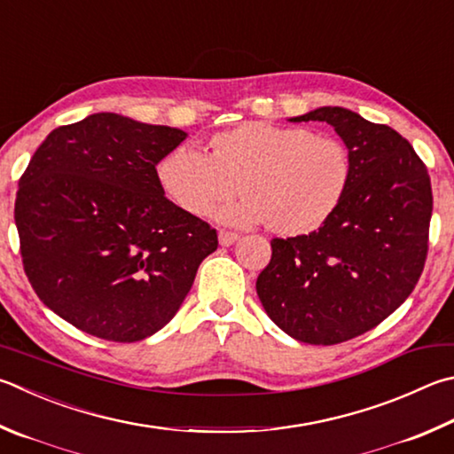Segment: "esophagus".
I'll return each instance as SVG.
<instances>
[{
	"mask_svg": "<svg viewBox=\"0 0 454 454\" xmlns=\"http://www.w3.org/2000/svg\"><path fill=\"white\" fill-rule=\"evenodd\" d=\"M236 240H238L236 232H228V230H220V232H218L220 246H232Z\"/></svg>",
	"mask_w": 454,
	"mask_h": 454,
	"instance_id": "1",
	"label": "esophagus"
}]
</instances>
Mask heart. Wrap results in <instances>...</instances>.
I'll use <instances>...</instances> for the list:
<instances>
[{
    "label": "heart",
    "mask_w": 454,
    "mask_h": 454,
    "mask_svg": "<svg viewBox=\"0 0 454 454\" xmlns=\"http://www.w3.org/2000/svg\"><path fill=\"white\" fill-rule=\"evenodd\" d=\"M210 148L206 154L176 146L156 168L162 191L191 216L210 214L238 183L244 196L218 212L220 222H266L276 234H309L333 216L349 184L345 145L303 127L248 121L212 137Z\"/></svg>",
    "instance_id": "heart-1"
}]
</instances>
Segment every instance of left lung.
I'll use <instances>...</instances> for the list:
<instances>
[{
    "instance_id": "1",
    "label": "left lung",
    "mask_w": 454,
    "mask_h": 454,
    "mask_svg": "<svg viewBox=\"0 0 454 454\" xmlns=\"http://www.w3.org/2000/svg\"><path fill=\"white\" fill-rule=\"evenodd\" d=\"M290 121L332 125L349 151L351 176L324 226L271 240L255 292L294 340L333 345L373 329L413 292L428 248L431 178L397 130L343 106H317Z\"/></svg>"
}]
</instances>
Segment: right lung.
I'll return each mask as SVG.
<instances>
[{
	"label": "right lung",
	"instance_id": "1",
	"mask_svg": "<svg viewBox=\"0 0 454 454\" xmlns=\"http://www.w3.org/2000/svg\"><path fill=\"white\" fill-rule=\"evenodd\" d=\"M184 130L95 113L49 133L15 199L23 268L81 332L133 343L176 316L216 230L164 196L156 164Z\"/></svg>",
	"mask_w": 454,
	"mask_h": 454
}]
</instances>
